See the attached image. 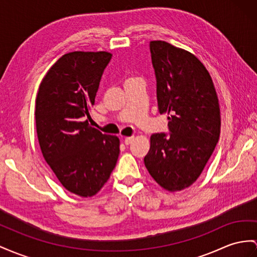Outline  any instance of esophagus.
I'll return each mask as SVG.
<instances>
[{
	"label": "esophagus",
	"instance_id": "1",
	"mask_svg": "<svg viewBox=\"0 0 257 257\" xmlns=\"http://www.w3.org/2000/svg\"><path fill=\"white\" fill-rule=\"evenodd\" d=\"M134 140H135L134 137H126L123 139V142H124V144H126V146H129V144H131V143L134 142Z\"/></svg>",
	"mask_w": 257,
	"mask_h": 257
}]
</instances>
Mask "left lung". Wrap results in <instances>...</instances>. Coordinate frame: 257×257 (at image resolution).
<instances>
[{"instance_id": "left-lung-1", "label": "left lung", "mask_w": 257, "mask_h": 257, "mask_svg": "<svg viewBox=\"0 0 257 257\" xmlns=\"http://www.w3.org/2000/svg\"><path fill=\"white\" fill-rule=\"evenodd\" d=\"M159 111L169 115L167 134L151 136L144 165L159 185L180 191L196 181L219 139L220 109L210 75L190 52L150 42Z\"/></svg>"}]
</instances>
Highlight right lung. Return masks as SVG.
Listing matches in <instances>:
<instances>
[{
	"mask_svg": "<svg viewBox=\"0 0 257 257\" xmlns=\"http://www.w3.org/2000/svg\"><path fill=\"white\" fill-rule=\"evenodd\" d=\"M108 52H70L47 72L36 98V127L44 160L69 192L88 197L107 182L119 155V139L91 127Z\"/></svg>",
	"mask_w": 257,
	"mask_h": 257,
	"instance_id": "obj_1",
	"label": "right lung"
}]
</instances>
